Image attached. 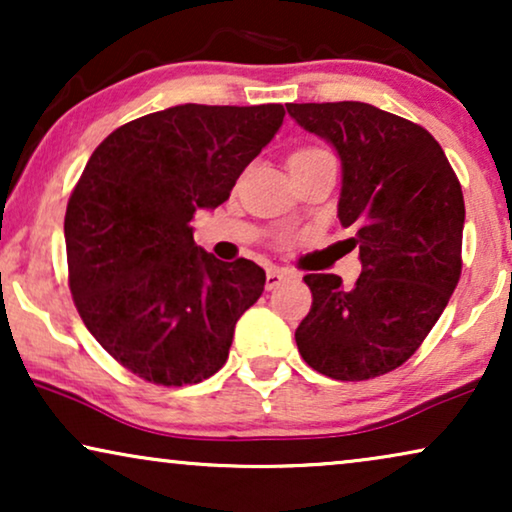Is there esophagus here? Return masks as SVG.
<instances>
[{
  "label": "esophagus",
  "mask_w": 512,
  "mask_h": 512,
  "mask_svg": "<svg viewBox=\"0 0 512 512\" xmlns=\"http://www.w3.org/2000/svg\"><path fill=\"white\" fill-rule=\"evenodd\" d=\"M289 277H293L289 270H284V268H268V272H265V289H268V291L277 289V286L282 284L284 279H289Z\"/></svg>",
  "instance_id": "34e87169"
}]
</instances>
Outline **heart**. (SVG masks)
I'll return each instance as SVG.
<instances>
[{"label":"heart","instance_id":"obj_1","mask_svg":"<svg viewBox=\"0 0 512 512\" xmlns=\"http://www.w3.org/2000/svg\"><path fill=\"white\" fill-rule=\"evenodd\" d=\"M326 149L324 146H303V149H298L296 153H291L289 160H305V158H317V156H326Z\"/></svg>","mask_w":512,"mask_h":512}]
</instances>
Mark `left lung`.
Returning a JSON list of instances; mask_svg holds the SVG:
<instances>
[{"mask_svg":"<svg viewBox=\"0 0 512 512\" xmlns=\"http://www.w3.org/2000/svg\"><path fill=\"white\" fill-rule=\"evenodd\" d=\"M342 160L338 219L354 230L361 277L305 275L312 307L296 328L305 363L340 382L403 366L461 277L464 193L429 130L373 104H286Z\"/></svg>","mask_w":512,"mask_h":512,"instance_id":"8db88e82","label":"left lung"}]
</instances>
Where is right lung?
<instances>
[{
	"label": "right lung",
	"instance_id": "obj_1",
	"mask_svg": "<svg viewBox=\"0 0 512 512\" xmlns=\"http://www.w3.org/2000/svg\"><path fill=\"white\" fill-rule=\"evenodd\" d=\"M284 121L282 104H181L121 125L67 202L69 291L93 338L158 387L212 377L237 319L261 298L254 261L223 263L193 240V216L230 198Z\"/></svg>",
	"mask_w": 512,
	"mask_h": 512
}]
</instances>
